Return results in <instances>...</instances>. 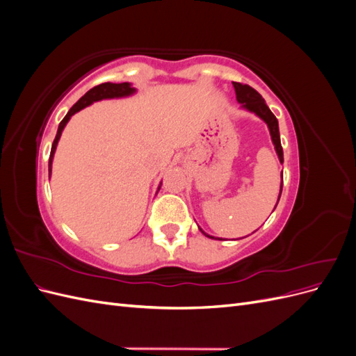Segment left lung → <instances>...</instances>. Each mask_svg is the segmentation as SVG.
Instances as JSON below:
<instances>
[{
	"label": "left lung",
	"mask_w": 356,
	"mask_h": 356,
	"mask_svg": "<svg viewBox=\"0 0 356 356\" xmlns=\"http://www.w3.org/2000/svg\"><path fill=\"white\" fill-rule=\"evenodd\" d=\"M233 88H234V92H236V99H238V102L241 104V108L250 111V113H254L255 115L260 117L261 120L267 124L268 132H270V136H272V143H273L275 149H276V154L279 157V161L284 163V152H282V145H281V136H279L277 118L270 111V108H268V106L266 105V101L263 99V96L248 84H241V83L233 81ZM281 193H282V182H281V190H279L277 202H279V199H281ZM276 207H277V203H276ZM199 230L211 239H220V238H213V236H209L208 233H204L200 227H199Z\"/></svg>",
	"instance_id": "obj_1"
}]
</instances>
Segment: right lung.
<instances>
[{
    "label": "right lung",
    "instance_id": "right-lung-1",
    "mask_svg": "<svg viewBox=\"0 0 356 356\" xmlns=\"http://www.w3.org/2000/svg\"><path fill=\"white\" fill-rule=\"evenodd\" d=\"M134 93H136V89L132 88V83H102L99 86H95L93 89H90L88 93L83 95L81 98L75 102L71 110L67 113V115L63 117V120L59 123V127H58V134H56V138L55 141H53V145H51V152H50V159H49V177L51 175V163H53V156H55V152H56V147H58V143L60 139V135H62V131L65 129L67 123L70 122V118L75 114L81 111L83 108H86V106L92 105L93 102H98V101H102V99H118V98H127V96H132ZM161 187V182L160 186L157 188V191L160 190Z\"/></svg>",
    "mask_w": 356,
    "mask_h": 356
}]
</instances>
